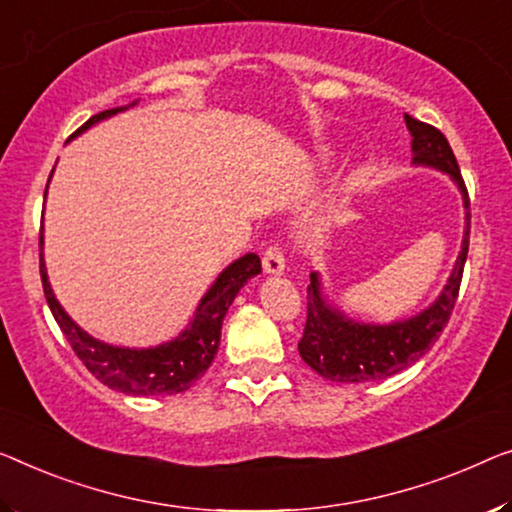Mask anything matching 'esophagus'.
<instances>
[{
	"label": "esophagus",
	"instance_id": "obj_1",
	"mask_svg": "<svg viewBox=\"0 0 512 512\" xmlns=\"http://www.w3.org/2000/svg\"><path fill=\"white\" fill-rule=\"evenodd\" d=\"M262 266H264L266 273H282V271H285V255H282V250L276 246V243L264 250Z\"/></svg>",
	"mask_w": 512,
	"mask_h": 512
}]
</instances>
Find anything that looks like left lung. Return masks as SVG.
<instances>
[{
	"mask_svg": "<svg viewBox=\"0 0 512 512\" xmlns=\"http://www.w3.org/2000/svg\"><path fill=\"white\" fill-rule=\"evenodd\" d=\"M404 121H407L411 133L414 163L437 167V170L451 174V179L460 188L464 211H467L462 250L451 278H448V285L430 308L418 312L416 317L404 319V322L384 326L347 319L340 310H335L333 305L322 299V282H319L317 273H310L308 303H305L308 305V317H305L303 338L299 340V354L312 370L331 381L363 384V381L386 379L395 372L409 368L439 340L441 331L451 319L457 294H460L471 230L467 186H464L460 165H457L444 133L439 128L409 117V114H404Z\"/></svg>",
	"mask_w": 512,
	"mask_h": 512,
	"instance_id": "1",
	"label": "left lung"
}]
</instances>
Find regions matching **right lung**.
<instances>
[{
	"mask_svg": "<svg viewBox=\"0 0 512 512\" xmlns=\"http://www.w3.org/2000/svg\"><path fill=\"white\" fill-rule=\"evenodd\" d=\"M121 110L126 108H114L94 114L71 137L80 135L89 126H94L101 119H108ZM45 193H48V188H45ZM38 243L43 248V234ZM257 273H262V262H259L255 253L236 259L234 264H230L220 273L209 292L204 294V299L197 305L193 322L188 324V329L179 338L158 347L131 349L105 345V342L91 338L87 331H82L66 315L64 308L55 299V294H52L41 253V280L45 301H48L52 317L57 319L61 333L71 342L73 352L78 354L91 375L101 381V384L126 395H172L188 391L193 386V381L200 379L209 370L213 358H216L220 345V326H223L225 312L230 310L234 296Z\"/></svg>",
	"mask_w": 512,
	"mask_h": 512,
	"instance_id": "1",
	"label": "right lung"
}]
</instances>
